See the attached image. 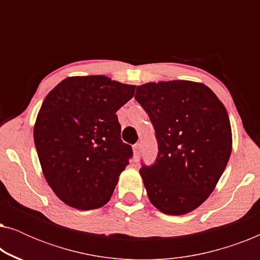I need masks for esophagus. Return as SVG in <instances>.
Listing matches in <instances>:
<instances>
[{
    "instance_id": "obj_1",
    "label": "esophagus",
    "mask_w": 260,
    "mask_h": 260,
    "mask_svg": "<svg viewBox=\"0 0 260 260\" xmlns=\"http://www.w3.org/2000/svg\"><path fill=\"white\" fill-rule=\"evenodd\" d=\"M134 158H135V161H138V159H140V156H141V151H142V149H141V144L140 143H137V144H135L134 145Z\"/></svg>"
}]
</instances>
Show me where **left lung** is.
Returning a JSON list of instances; mask_svg holds the SVG:
<instances>
[{
	"instance_id": "8db88e82",
	"label": "left lung",
	"mask_w": 260,
	"mask_h": 260,
	"mask_svg": "<svg viewBox=\"0 0 260 260\" xmlns=\"http://www.w3.org/2000/svg\"><path fill=\"white\" fill-rule=\"evenodd\" d=\"M135 99L158 143L154 165L140 170L149 200L165 214H187L207 200L230 159L227 110L208 86L189 80L143 84Z\"/></svg>"
}]
</instances>
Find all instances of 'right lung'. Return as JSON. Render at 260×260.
Masks as SVG:
<instances>
[{
    "label": "right lung",
    "mask_w": 260,
    "mask_h": 260,
    "mask_svg": "<svg viewBox=\"0 0 260 260\" xmlns=\"http://www.w3.org/2000/svg\"><path fill=\"white\" fill-rule=\"evenodd\" d=\"M135 87L105 76L69 77L46 95L34 143L46 181L66 205L88 211L111 199L133 156L116 112Z\"/></svg>",
    "instance_id": "right-lung-1"
}]
</instances>
